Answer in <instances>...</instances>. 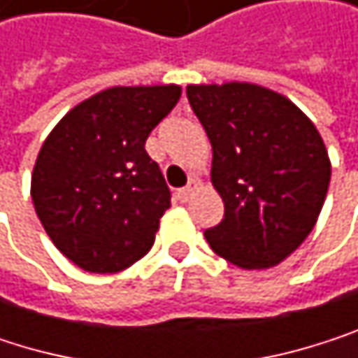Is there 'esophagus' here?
<instances>
[{
    "mask_svg": "<svg viewBox=\"0 0 358 358\" xmlns=\"http://www.w3.org/2000/svg\"><path fill=\"white\" fill-rule=\"evenodd\" d=\"M197 187H199V182H197V180H189V185H187L185 189H178V193H176V199L180 201V203L189 201V199H191V195L197 191Z\"/></svg>",
    "mask_w": 358,
    "mask_h": 358,
    "instance_id": "1",
    "label": "esophagus"
}]
</instances>
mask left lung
I'll return each instance as SVG.
<instances>
[{
    "label": "left lung",
    "mask_w": 358,
    "mask_h": 358,
    "mask_svg": "<svg viewBox=\"0 0 358 358\" xmlns=\"http://www.w3.org/2000/svg\"><path fill=\"white\" fill-rule=\"evenodd\" d=\"M212 148L224 218L210 248L241 268H271L315 229L331 163L315 123L285 96L252 83L189 85Z\"/></svg>",
    "instance_id": "left-lung-1"
}]
</instances>
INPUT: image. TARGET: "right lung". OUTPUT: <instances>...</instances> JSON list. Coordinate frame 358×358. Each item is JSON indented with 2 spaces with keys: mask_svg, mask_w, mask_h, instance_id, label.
<instances>
[{
  "mask_svg": "<svg viewBox=\"0 0 358 358\" xmlns=\"http://www.w3.org/2000/svg\"><path fill=\"white\" fill-rule=\"evenodd\" d=\"M178 100V85L110 87L45 138L31 197L52 243L79 268L119 273L152 248L171 193L144 142Z\"/></svg>",
  "mask_w": 358,
  "mask_h": 358,
  "instance_id": "add662e5",
  "label": "right lung"
}]
</instances>
